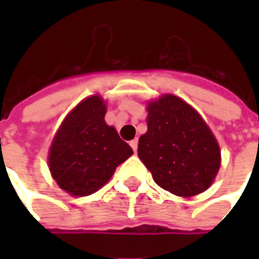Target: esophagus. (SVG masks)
Wrapping results in <instances>:
<instances>
[{
    "instance_id": "obj_1",
    "label": "esophagus",
    "mask_w": 259,
    "mask_h": 259,
    "mask_svg": "<svg viewBox=\"0 0 259 259\" xmlns=\"http://www.w3.org/2000/svg\"><path fill=\"white\" fill-rule=\"evenodd\" d=\"M130 144V147H132V148H133V151H137V144H139V141H137V139H135V140H132L129 143Z\"/></svg>"
}]
</instances>
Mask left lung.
I'll return each mask as SVG.
<instances>
[{
    "label": "left lung",
    "instance_id": "left-lung-1",
    "mask_svg": "<svg viewBox=\"0 0 259 259\" xmlns=\"http://www.w3.org/2000/svg\"><path fill=\"white\" fill-rule=\"evenodd\" d=\"M139 158L163 190L180 197L205 191L221 166V151L198 112L178 97L148 104L147 133L139 139Z\"/></svg>",
    "mask_w": 259,
    "mask_h": 259
}]
</instances>
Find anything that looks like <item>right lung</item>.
I'll return each instance as SVG.
<instances>
[{
  "label": "right lung",
  "mask_w": 259,
  "mask_h": 259,
  "mask_svg": "<svg viewBox=\"0 0 259 259\" xmlns=\"http://www.w3.org/2000/svg\"><path fill=\"white\" fill-rule=\"evenodd\" d=\"M105 104L98 96L85 98L69 113L50 148V170L62 190L90 195L112 178L133 154L127 143L104 120Z\"/></svg>",
  "instance_id": "right-lung-1"
}]
</instances>
